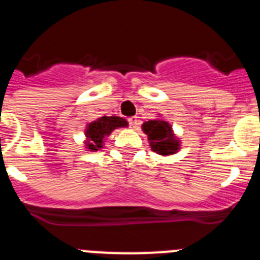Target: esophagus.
Returning <instances> with one entry per match:
<instances>
[{
    "mask_svg": "<svg viewBox=\"0 0 260 260\" xmlns=\"http://www.w3.org/2000/svg\"><path fill=\"white\" fill-rule=\"evenodd\" d=\"M128 126L132 128H138V125H139V121H138V117H132L128 118Z\"/></svg>",
    "mask_w": 260,
    "mask_h": 260,
    "instance_id": "esophagus-1",
    "label": "esophagus"
}]
</instances>
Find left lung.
I'll list each match as a JSON object with an SVG mask.
<instances>
[{
  "label": "left lung",
  "mask_w": 260,
  "mask_h": 260,
  "mask_svg": "<svg viewBox=\"0 0 260 260\" xmlns=\"http://www.w3.org/2000/svg\"><path fill=\"white\" fill-rule=\"evenodd\" d=\"M143 130L148 137L151 148L160 155H171L178 150V142L173 137L172 127L165 121L151 119L143 123Z\"/></svg>",
  "instance_id": "obj_1"
}]
</instances>
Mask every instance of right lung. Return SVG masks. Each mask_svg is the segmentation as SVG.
Masks as SVG:
<instances>
[{
	"instance_id": "add662e5",
	"label": "right lung",
	"mask_w": 260,
	"mask_h": 260,
	"mask_svg": "<svg viewBox=\"0 0 260 260\" xmlns=\"http://www.w3.org/2000/svg\"><path fill=\"white\" fill-rule=\"evenodd\" d=\"M125 125H127V122L123 118H119V117L104 116L102 118H99L95 122L89 123L88 128L86 130L87 138H88L87 146H88L89 150L92 151H96L98 148H102L103 138L109 135L114 128L121 127V126Z\"/></svg>"
}]
</instances>
